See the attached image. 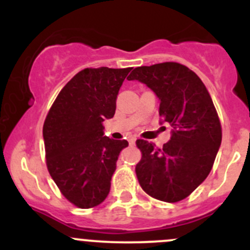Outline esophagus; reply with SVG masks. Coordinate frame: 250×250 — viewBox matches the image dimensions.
Segmentation results:
<instances>
[{
    "mask_svg": "<svg viewBox=\"0 0 250 250\" xmlns=\"http://www.w3.org/2000/svg\"><path fill=\"white\" fill-rule=\"evenodd\" d=\"M129 145H135V141H137V139H135V138H129Z\"/></svg>",
    "mask_w": 250,
    "mask_h": 250,
    "instance_id": "34e87169",
    "label": "esophagus"
}]
</instances>
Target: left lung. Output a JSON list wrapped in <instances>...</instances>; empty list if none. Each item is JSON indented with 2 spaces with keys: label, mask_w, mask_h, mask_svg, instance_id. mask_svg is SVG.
Instances as JSON below:
<instances>
[{
  "label": "left lung",
  "mask_w": 250,
  "mask_h": 250,
  "mask_svg": "<svg viewBox=\"0 0 250 250\" xmlns=\"http://www.w3.org/2000/svg\"><path fill=\"white\" fill-rule=\"evenodd\" d=\"M128 81L147 85L160 100L161 123L172 127L162 148L137 140L143 157L135 167L147 195L179 202L195 191L213 167L221 144V125L213 100L201 78L178 62L135 67Z\"/></svg>",
  "instance_id": "1"
}]
</instances>
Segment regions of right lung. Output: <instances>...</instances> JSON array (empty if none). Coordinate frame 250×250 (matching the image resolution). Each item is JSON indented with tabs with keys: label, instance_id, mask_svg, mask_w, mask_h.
Segmentation results:
<instances>
[{
	"label": "right lung",
	"instance_id": "1",
	"mask_svg": "<svg viewBox=\"0 0 250 250\" xmlns=\"http://www.w3.org/2000/svg\"><path fill=\"white\" fill-rule=\"evenodd\" d=\"M127 69H84L60 90L43 125L48 172L62 195L78 208L107 197L111 178L127 140L104 135Z\"/></svg>",
	"mask_w": 250,
	"mask_h": 250
}]
</instances>
